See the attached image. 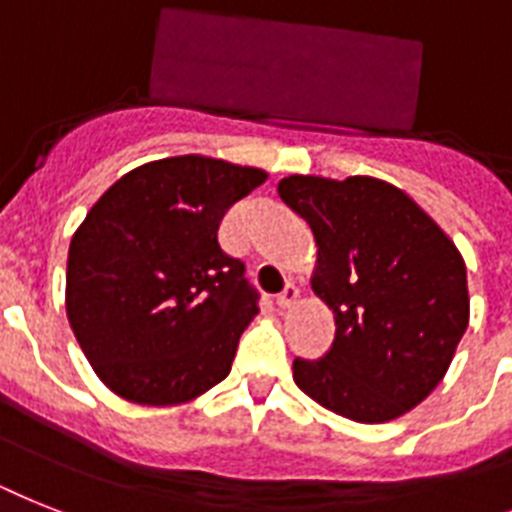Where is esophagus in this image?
I'll return each instance as SVG.
<instances>
[{
    "instance_id": "34e87169",
    "label": "esophagus",
    "mask_w": 512,
    "mask_h": 512,
    "mask_svg": "<svg viewBox=\"0 0 512 512\" xmlns=\"http://www.w3.org/2000/svg\"><path fill=\"white\" fill-rule=\"evenodd\" d=\"M297 297H299V286L289 281V284L276 294V305L281 307V310H286V307H292L294 302H297Z\"/></svg>"
}]
</instances>
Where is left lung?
I'll return each mask as SVG.
<instances>
[{"instance_id": "1", "label": "left lung", "mask_w": 512, "mask_h": 512, "mask_svg": "<svg viewBox=\"0 0 512 512\" xmlns=\"http://www.w3.org/2000/svg\"><path fill=\"white\" fill-rule=\"evenodd\" d=\"M278 194L313 228V292L334 310L331 350L294 360L302 392L357 423H386L434 392L468 328V278L450 236L371 176H289Z\"/></svg>"}]
</instances>
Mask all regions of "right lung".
Listing matches in <instances>:
<instances>
[{"mask_svg":"<svg viewBox=\"0 0 512 512\" xmlns=\"http://www.w3.org/2000/svg\"><path fill=\"white\" fill-rule=\"evenodd\" d=\"M265 178L168 157L126 173L89 210L70 242L65 305L86 360L123 400L176 405L228 376L260 294L218 228Z\"/></svg>","mask_w":512,"mask_h":512,"instance_id":"obj_1","label":"right lung"}]
</instances>
